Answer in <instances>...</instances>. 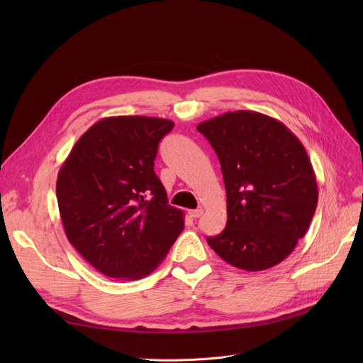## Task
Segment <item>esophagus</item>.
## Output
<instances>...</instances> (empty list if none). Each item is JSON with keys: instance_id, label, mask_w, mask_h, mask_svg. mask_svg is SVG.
<instances>
[{"instance_id": "1", "label": "esophagus", "mask_w": 363, "mask_h": 363, "mask_svg": "<svg viewBox=\"0 0 363 363\" xmlns=\"http://www.w3.org/2000/svg\"><path fill=\"white\" fill-rule=\"evenodd\" d=\"M188 215L191 218H200L203 215V208H194V211H189Z\"/></svg>"}]
</instances>
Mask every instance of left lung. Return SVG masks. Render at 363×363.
Returning a JSON list of instances; mask_svg holds the SVG:
<instances>
[{
    "label": "left lung",
    "instance_id": "8db88e82",
    "mask_svg": "<svg viewBox=\"0 0 363 363\" xmlns=\"http://www.w3.org/2000/svg\"><path fill=\"white\" fill-rule=\"evenodd\" d=\"M197 129L218 155L226 189V226L207 244L235 268H272L294 250L316 211L306 150L282 122L250 110L223 113Z\"/></svg>",
    "mask_w": 363,
    "mask_h": 363
}]
</instances>
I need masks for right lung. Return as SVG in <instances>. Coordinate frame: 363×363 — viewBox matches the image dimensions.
<instances>
[{"label": "right lung", "instance_id": "right-lung-1", "mask_svg": "<svg viewBox=\"0 0 363 363\" xmlns=\"http://www.w3.org/2000/svg\"><path fill=\"white\" fill-rule=\"evenodd\" d=\"M174 122L113 116L76 141L55 194L69 242L106 277L140 279L155 271L184 230L155 174L160 140Z\"/></svg>", "mask_w": 363, "mask_h": 363}]
</instances>
